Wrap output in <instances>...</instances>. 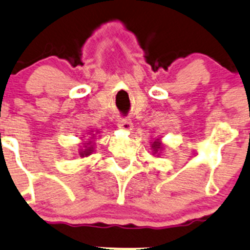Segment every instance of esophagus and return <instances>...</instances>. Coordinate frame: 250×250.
<instances>
[{
  "instance_id": "34e87169",
  "label": "esophagus",
  "mask_w": 250,
  "mask_h": 250,
  "mask_svg": "<svg viewBox=\"0 0 250 250\" xmlns=\"http://www.w3.org/2000/svg\"><path fill=\"white\" fill-rule=\"evenodd\" d=\"M118 127L125 132H130L133 129V123L129 118H120L118 120Z\"/></svg>"
}]
</instances>
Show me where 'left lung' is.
Instances as JSON below:
<instances>
[{
  "label": "left lung",
  "instance_id": "1",
  "mask_svg": "<svg viewBox=\"0 0 250 250\" xmlns=\"http://www.w3.org/2000/svg\"><path fill=\"white\" fill-rule=\"evenodd\" d=\"M152 149H153V154H157V156H159L160 154V151L163 149V144L160 143V139H156V140L152 143Z\"/></svg>",
  "mask_w": 250,
  "mask_h": 250
}]
</instances>
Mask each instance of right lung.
Segmentation results:
<instances>
[{"mask_svg": "<svg viewBox=\"0 0 250 250\" xmlns=\"http://www.w3.org/2000/svg\"><path fill=\"white\" fill-rule=\"evenodd\" d=\"M88 135H92L91 136V140L90 141H86V143L83 144V148H80V151H79V154H80L81 158H83V157H88L91 156L92 153H93V148H94V144L92 143V139L94 138V135L96 134H92L90 132V134Z\"/></svg>", "mask_w": 250, "mask_h": 250, "instance_id": "add662e5", "label": "right lung"}]
</instances>
